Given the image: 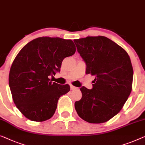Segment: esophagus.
<instances>
[{"label": "esophagus", "mask_w": 145, "mask_h": 145, "mask_svg": "<svg viewBox=\"0 0 145 145\" xmlns=\"http://www.w3.org/2000/svg\"><path fill=\"white\" fill-rule=\"evenodd\" d=\"M76 87H75V86H72V85H71V90H74V89H76Z\"/></svg>", "instance_id": "1"}]
</instances>
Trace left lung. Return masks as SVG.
<instances>
[{
	"mask_svg": "<svg viewBox=\"0 0 145 145\" xmlns=\"http://www.w3.org/2000/svg\"><path fill=\"white\" fill-rule=\"evenodd\" d=\"M74 42L86 64V73L95 76L91 89H80L82 96L75 102V109L88 122H106L121 110L131 93V59L123 48L105 37H87Z\"/></svg>",
	"mask_w": 145,
	"mask_h": 145,
	"instance_id": "8db88e82",
	"label": "left lung"
}]
</instances>
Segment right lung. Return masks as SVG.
I'll use <instances>...</instances> for the list:
<instances>
[{"instance_id": "right-lung-1", "label": "right lung", "mask_w": 145, "mask_h": 145, "mask_svg": "<svg viewBox=\"0 0 145 145\" xmlns=\"http://www.w3.org/2000/svg\"><path fill=\"white\" fill-rule=\"evenodd\" d=\"M75 52L71 40L48 37L37 38L20 50L10 68L9 86L16 107L27 118L44 121L53 116L70 86L52 82L49 76L59 72L63 60Z\"/></svg>"}]
</instances>
